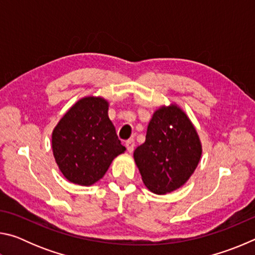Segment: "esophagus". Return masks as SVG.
<instances>
[{
  "label": "esophagus",
  "instance_id": "obj_1",
  "mask_svg": "<svg viewBox=\"0 0 255 255\" xmlns=\"http://www.w3.org/2000/svg\"><path fill=\"white\" fill-rule=\"evenodd\" d=\"M126 147L127 150L129 153H132L133 152V148H135V140L133 139H128L126 141Z\"/></svg>",
  "mask_w": 255,
  "mask_h": 255
}]
</instances>
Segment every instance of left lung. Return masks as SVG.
Here are the masks:
<instances>
[{"mask_svg": "<svg viewBox=\"0 0 255 255\" xmlns=\"http://www.w3.org/2000/svg\"><path fill=\"white\" fill-rule=\"evenodd\" d=\"M201 152L199 136L188 116L172 105L154 112L145 143L135 149L133 158L146 187L165 195L187 182Z\"/></svg>", "mask_w": 255, "mask_h": 255, "instance_id": "obj_1", "label": "left lung"}]
</instances>
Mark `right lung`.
Here are the masks:
<instances>
[{
	"label": "right lung",
	"mask_w": 255,
	"mask_h": 255,
	"mask_svg": "<svg viewBox=\"0 0 255 255\" xmlns=\"http://www.w3.org/2000/svg\"><path fill=\"white\" fill-rule=\"evenodd\" d=\"M105 99L86 97L59 120L51 136L54 157L63 175L75 184L100 180L116 156L126 147L108 117Z\"/></svg>",
	"instance_id": "right-lung-1"
}]
</instances>
